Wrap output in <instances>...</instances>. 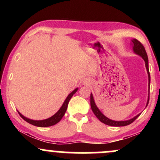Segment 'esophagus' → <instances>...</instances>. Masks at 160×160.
Here are the masks:
<instances>
[{
    "label": "esophagus",
    "mask_w": 160,
    "mask_h": 160,
    "mask_svg": "<svg viewBox=\"0 0 160 160\" xmlns=\"http://www.w3.org/2000/svg\"><path fill=\"white\" fill-rule=\"evenodd\" d=\"M82 83H83V84H84V85H85V84H86V85H87V84H88V83H89V82H88V81H87V80H84V81H83V82H82Z\"/></svg>",
    "instance_id": "obj_1"
}]
</instances>
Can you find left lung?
<instances>
[{"label":"left lung","instance_id":"8db88e82","mask_svg":"<svg viewBox=\"0 0 160 160\" xmlns=\"http://www.w3.org/2000/svg\"><path fill=\"white\" fill-rule=\"evenodd\" d=\"M132 43L131 45L132 47V50L135 54L138 55L140 57L144 59V64H145V67H146L147 69V72H148V101H147V104H146V107L148 106V103H149V95H150V72H149V65H148V55H147L146 51H145V49L140 42L136 39H132L131 40ZM90 104H91V108L92 111H93L94 114L96 116L97 118L99 120L101 121L103 123L108 125V126H127V125L131 124L132 122H134L138 117L140 116L141 113H138V114L134 117L133 118L129 119V120H111V119L108 118L106 116H104L103 113H102V111L98 109V108L97 107L96 104H95V100H94V97H93L92 93H91L90 95ZM145 107V108H146Z\"/></svg>","mask_w":160,"mask_h":160}]
</instances>
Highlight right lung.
<instances>
[{
	"label": "right lung",
	"mask_w": 160,
	"mask_h": 160,
	"mask_svg": "<svg viewBox=\"0 0 160 160\" xmlns=\"http://www.w3.org/2000/svg\"><path fill=\"white\" fill-rule=\"evenodd\" d=\"M78 90V88H76L74 90L71 92L68 95L67 98H65V102H63V104H62V107L59 108V110H58V111H57L54 115H52V117H50L49 118L46 119V120H31V119L24 117V116L19 111H18V113H19L20 117H21L24 120H25L27 122H28V123L33 125V126H38V127H48V126H53V125L58 123V122L62 120L63 116L65 115L66 111H67L68 105V102L70 99H71V97H72L73 95L77 92V91Z\"/></svg>",
	"instance_id": "add662e5"
}]
</instances>
